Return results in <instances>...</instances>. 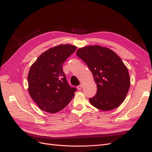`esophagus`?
<instances>
[{
	"label": "esophagus",
	"instance_id": "34e87169",
	"mask_svg": "<svg viewBox=\"0 0 152 152\" xmlns=\"http://www.w3.org/2000/svg\"><path fill=\"white\" fill-rule=\"evenodd\" d=\"M82 88V84H80L79 86H77V89L79 90H80Z\"/></svg>",
	"mask_w": 152,
	"mask_h": 152
}]
</instances>
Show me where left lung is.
Returning a JSON list of instances; mask_svg holds the SVG:
<instances>
[{"label":"left lung","mask_w":152,"mask_h":152,"mask_svg":"<svg viewBox=\"0 0 152 152\" xmlns=\"http://www.w3.org/2000/svg\"><path fill=\"white\" fill-rule=\"evenodd\" d=\"M76 54L93 73L97 93L89 98L91 104L103 111L118 107L125 99L130 87L127 68L112 50L100 45L79 48Z\"/></svg>","instance_id":"left-lung-1"}]
</instances>
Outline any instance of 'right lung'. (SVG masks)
I'll use <instances>...</instances> for the list:
<instances>
[{"mask_svg": "<svg viewBox=\"0 0 152 152\" xmlns=\"http://www.w3.org/2000/svg\"><path fill=\"white\" fill-rule=\"evenodd\" d=\"M77 47L61 44L43 53L32 64L28 75V93L40 110L54 113L66 107L77 89L69 86L63 63Z\"/></svg>", "mask_w": 152, "mask_h": 152, "instance_id": "obj_1", "label": "right lung"}]
</instances>
